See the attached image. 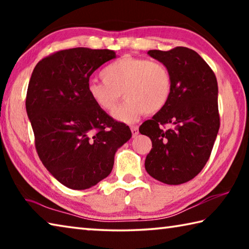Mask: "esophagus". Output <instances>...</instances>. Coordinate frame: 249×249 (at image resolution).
<instances>
[{
    "instance_id": "esophagus-1",
    "label": "esophagus",
    "mask_w": 249,
    "mask_h": 249,
    "mask_svg": "<svg viewBox=\"0 0 249 249\" xmlns=\"http://www.w3.org/2000/svg\"><path fill=\"white\" fill-rule=\"evenodd\" d=\"M130 130H132L133 136H136V135L138 134V127H137V126H130Z\"/></svg>"
}]
</instances>
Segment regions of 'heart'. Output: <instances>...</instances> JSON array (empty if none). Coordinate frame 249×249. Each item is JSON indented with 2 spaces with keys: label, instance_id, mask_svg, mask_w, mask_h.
Returning <instances> with one entry per match:
<instances>
[{
  "label": "heart",
  "instance_id": "obj_1",
  "mask_svg": "<svg viewBox=\"0 0 249 249\" xmlns=\"http://www.w3.org/2000/svg\"><path fill=\"white\" fill-rule=\"evenodd\" d=\"M103 81L91 80L87 92L96 107L112 113L123 93L125 102L116 109L117 120L132 123L142 114H156L169 102L172 75L168 67L157 60L125 56L101 71Z\"/></svg>",
  "mask_w": 249,
  "mask_h": 249
}]
</instances>
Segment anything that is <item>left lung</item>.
Returning a JSON list of instances; mask_svg holds the SVG:
<instances>
[{"label": "left lung", "mask_w": 249, "mask_h": 249, "mask_svg": "<svg viewBox=\"0 0 249 249\" xmlns=\"http://www.w3.org/2000/svg\"><path fill=\"white\" fill-rule=\"evenodd\" d=\"M169 68L172 93L161 111L141 125L153 142L145 168L166 184L188 182L203 169L220 128L217 81L213 70L195 50L176 47L149 50ZM171 127L165 129V125Z\"/></svg>", "instance_id": "8db88e82"}]
</instances>
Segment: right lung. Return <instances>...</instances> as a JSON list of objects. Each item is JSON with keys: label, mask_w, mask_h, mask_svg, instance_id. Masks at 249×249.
Wrapping results in <instances>:
<instances>
[{"label": "right lung", "mask_w": 249, "mask_h": 249, "mask_svg": "<svg viewBox=\"0 0 249 249\" xmlns=\"http://www.w3.org/2000/svg\"><path fill=\"white\" fill-rule=\"evenodd\" d=\"M114 50H59L36 65L28 83L26 112L36 151L50 174L73 190L93 187L111 174L117 148L132 132L92 102L90 75L115 58Z\"/></svg>", "instance_id": "right-lung-1"}]
</instances>
